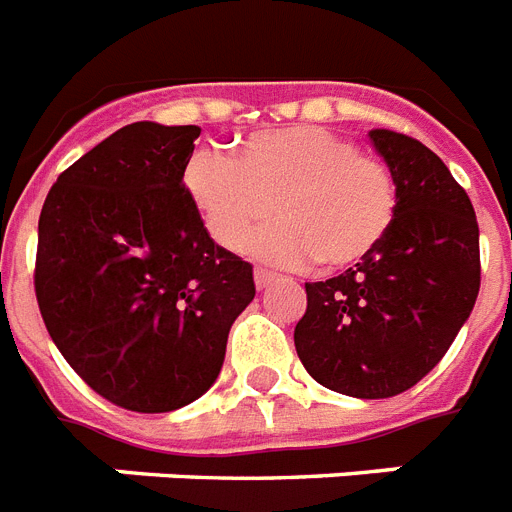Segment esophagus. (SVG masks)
I'll return each mask as SVG.
<instances>
[{"instance_id": "obj_1", "label": "esophagus", "mask_w": 512, "mask_h": 512, "mask_svg": "<svg viewBox=\"0 0 512 512\" xmlns=\"http://www.w3.org/2000/svg\"><path fill=\"white\" fill-rule=\"evenodd\" d=\"M253 280H256V287H259V290H264V287H269L274 282V272H269V269H259V266H256Z\"/></svg>"}]
</instances>
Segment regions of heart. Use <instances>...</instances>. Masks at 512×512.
<instances>
[{"mask_svg":"<svg viewBox=\"0 0 512 512\" xmlns=\"http://www.w3.org/2000/svg\"><path fill=\"white\" fill-rule=\"evenodd\" d=\"M185 185L211 238L230 251L246 246L277 204L282 225L253 248L282 266H358L382 246L398 214L390 167L319 125L253 133L235 159L196 151Z\"/></svg>","mask_w":512,"mask_h":512,"instance_id":"1","label":"heart"}]
</instances>
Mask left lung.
<instances>
[{
	"mask_svg": "<svg viewBox=\"0 0 512 512\" xmlns=\"http://www.w3.org/2000/svg\"><path fill=\"white\" fill-rule=\"evenodd\" d=\"M398 183L382 246L332 280L306 282L295 350L329 390L379 400L411 390L453 345L481 285L479 222L445 162L416 138L371 130Z\"/></svg>",
	"mask_w": 512,
	"mask_h": 512,
	"instance_id": "left-lung-1",
	"label": "left lung"
}]
</instances>
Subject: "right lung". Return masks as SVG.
<instances>
[{"label":"right lung","instance_id":"1","mask_svg":"<svg viewBox=\"0 0 512 512\" xmlns=\"http://www.w3.org/2000/svg\"><path fill=\"white\" fill-rule=\"evenodd\" d=\"M196 125L133 122L70 164L38 217L33 287L65 361L109 403L167 413L209 390L253 301L183 183Z\"/></svg>","mask_w":512,"mask_h":512}]
</instances>
